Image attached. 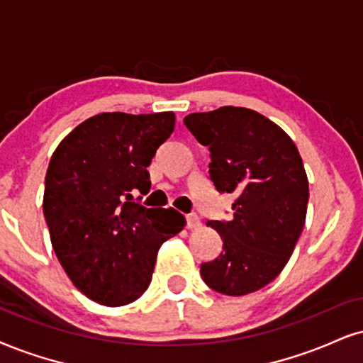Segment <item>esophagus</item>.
I'll return each mask as SVG.
<instances>
[{
  "instance_id": "esophagus-1",
  "label": "esophagus",
  "mask_w": 363,
  "mask_h": 363,
  "mask_svg": "<svg viewBox=\"0 0 363 363\" xmlns=\"http://www.w3.org/2000/svg\"><path fill=\"white\" fill-rule=\"evenodd\" d=\"M185 218H186V227H189V229H199V227L202 225V223H200V217L196 216V213H186Z\"/></svg>"
}]
</instances>
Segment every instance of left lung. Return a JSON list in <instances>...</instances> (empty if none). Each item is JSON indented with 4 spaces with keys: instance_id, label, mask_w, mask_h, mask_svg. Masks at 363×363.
I'll return each instance as SVG.
<instances>
[{
    "instance_id": "8db88e82",
    "label": "left lung",
    "mask_w": 363,
    "mask_h": 363,
    "mask_svg": "<svg viewBox=\"0 0 363 363\" xmlns=\"http://www.w3.org/2000/svg\"><path fill=\"white\" fill-rule=\"evenodd\" d=\"M183 123L208 147L216 190L235 196L229 220L207 222L223 245L200 274L227 296L254 293L283 271L305 227L310 190L301 156L277 124L245 107L194 113Z\"/></svg>"
}]
</instances>
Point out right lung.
I'll return each mask as SVG.
<instances>
[{
	"mask_svg": "<svg viewBox=\"0 0 363 363\" xmlns=\"http://www.w3.org/2000/svg\"><path fill=\"white\" fill-rule=\"evenodd\" d=\"M174 129L173 113H102L57 146L45 177L43 216L52 247L75 288L92 301H136L158 249L185 227L173 208H146L147 167Z\"/></svg>",
	"mask_w": 363,
	"mask_h": 363,
	"instance_id": "obj_1",
	"label": "right lung"
}]
</instances>
